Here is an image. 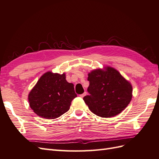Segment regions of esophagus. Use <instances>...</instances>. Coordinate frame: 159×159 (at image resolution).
Returning <instances> with one entry per match:
<instances>
[{
    "label": "esophagus",
    "mask_w": 159,
    "mask_h": 159,
    "mask_svg": "<svg viewBox=\"0 0 159 159\" xmlns=\"http://www.w3.org/2000/svg\"><path fill=\"white\" fill-rule=\"evenodd\" d=\"M87 95V93L86 92H84V93H83V94H81V95H80V97H82V98H83V97Z\"/></svg>",
    "instance_id": "esophagus-1"
}]
</instances>
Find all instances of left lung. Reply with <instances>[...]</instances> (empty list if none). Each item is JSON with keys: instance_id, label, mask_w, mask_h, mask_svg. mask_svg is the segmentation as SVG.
<instances>
[{"instance_id": "8db88e82", "label": "left lung", "mask_w": 159, "mask_h": 159, "mask_svg": "<svg viewBox=\"0 0 159 159\" xmlns=\"http://www.w3.org/2000/svg\"><path fill=\"white\" fill-rule=\"evenodd\" d=\"M89 95L84 103L94 114L102 117L118 115L131 101L132 84L120 73L110 66L95 69L88 74Z\"/></svg>"}]
</instances>
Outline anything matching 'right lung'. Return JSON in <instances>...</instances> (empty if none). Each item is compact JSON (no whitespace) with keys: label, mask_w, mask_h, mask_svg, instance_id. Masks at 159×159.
<instances>
[{"label":"right lung","mask_w":159,"mask_h":159,"mask_svg":"<svg viewBox=\"0 0 159 159\" xmlns=\"http://www.w3.org/2000/svg\"><path fill=\"white\" fill-rule=\"evenodd\" d=\"M74 84L68 83L66 75L47 72L40 77L28 95L34 113L46 119H56L70 109L76 97Z\"/></svg>","instance_id":"right-lung-1"}]
</instances>
